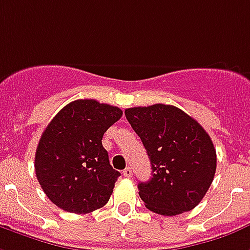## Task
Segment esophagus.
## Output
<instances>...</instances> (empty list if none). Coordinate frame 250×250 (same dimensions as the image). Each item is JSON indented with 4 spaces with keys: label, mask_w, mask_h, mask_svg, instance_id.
<instances>
[{
    "label": "esophagus",
    "mask_w": 250,
    "mask_h": 250,
    "mask_svg": "<svg viewBox=\"0 0 250 250\" xmlns=\"http://www.w3.org/2000/svg\"><path fill=\"white\" fill-rule=\"evenodd\" d=\"M123 176H125V177H131V176H132V168H131V167L125 168V171H123Z\"/></svg>",
    "instance_id": "34e87169"
}]
</instances>
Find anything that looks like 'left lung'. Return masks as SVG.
Wrapping results in <instances>:
<instances>
[{"mask_svg":"<svg viewBox=\"0 0 250 250\" xmlns=\"http://www.w3.org/2000/svg\"><path fill=\"white\" fill-rule=\"evenodd\" d=\"M125 118L147 149L152 177L139 183L146 207L176 216L199 204L213 182L216 149L193 118L171 104L132 107Z\"/></svg>","mask_w":250,"mask_h":250,"instance_id":"1","label":"left lung"}]
</instances>
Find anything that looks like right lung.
Wrapping results in <instances>:
<instances>
[{
  "mask_svg": "<svg viewBox=\"0 0 250 250\" xmlns=\"http://www.w3.org/2000/svg\"><path fill=\"white\" fill-rule=\"evenodd\" d=\"M122 114L119 107L78 99L47 125L34 167L43 192L61 209L84 214L107 204L120 173L111 167L102 138Z\"/></svg>",
  "mask_w": 250,
  "mask_h": 250,
  "instance_id": "1",
  "label": "right lung"
}]
</instances>
